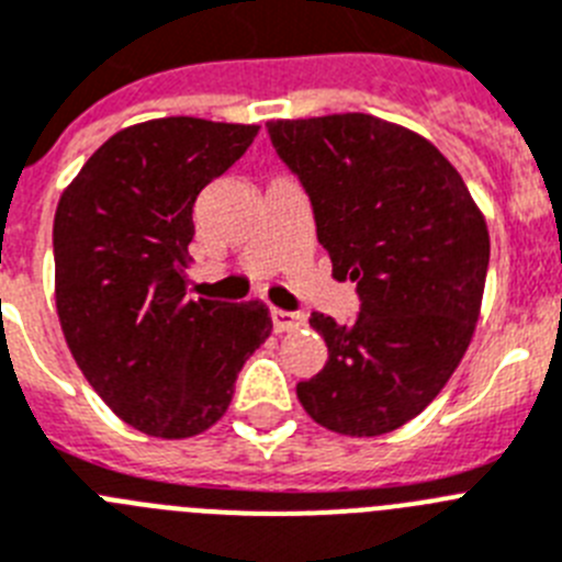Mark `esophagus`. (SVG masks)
Masks as SVG:
<instances>
[{
	"label": "esophagus",
	"mask_w": 562,
	"mask_h": 562,
	"mask_svg": "<svg viewBox=\"0 0 562 562\" xmlns=\"http://www.w3.org/2000/svg\"><path fill=\"white\" fill-rule=\"evenodd\" d=\"M271 322H274L277 334H291V330H300L305 325V314H291V311H271Z\"/></svg>",
	"instance_id": "obj_1"
}]
</instances>
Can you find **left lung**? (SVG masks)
<instances>
[{"mask_svg":"<svg viewBox=\"0 0 562 562\" xmlns=\"http://www.w3.org/2000/svg\"><path fill=\"white\" fill-rule=\"evenodd\" d=\"M282 164L314 209L336 280L359 314H311L328 362L296 396L316 424L370 438L416 418L470 348L490 232L456 166L422 135L364 115L268 121Z\"/></svg>","mask_w":562,"mask_h":562,"instance_id":"obj_1","label":"left lung"}]
</instances>
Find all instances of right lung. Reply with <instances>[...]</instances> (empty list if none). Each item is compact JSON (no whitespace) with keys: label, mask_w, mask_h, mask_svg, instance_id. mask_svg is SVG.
Segmentation results:
<instances>
[{"label":"right lung","mask_w":562,"mask_h":562,"mask_svg":"<svg viewBox=\"0 0 562 562\" xmlns=\"http://www.w3.org/2000/svg\"><path fill=\"white\" fill-rule=\"evenodd\" d=\"M257 130L189 115L126 126L58 200L61 330L92 390L146 436L189 438L212 427L271 334L262 302L187 296L194 200L243 158Z\"/></svg>","instance_id":"add662e5"}]
</instances>
